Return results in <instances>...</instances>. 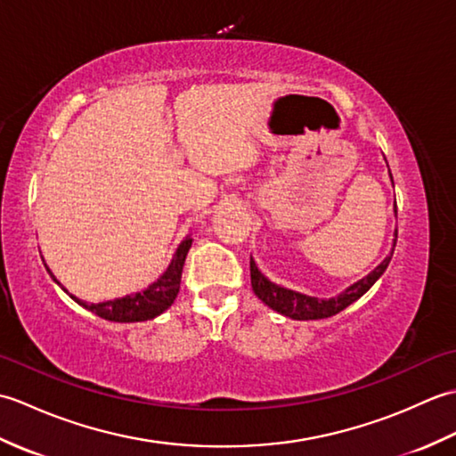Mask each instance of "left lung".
<instances>
[{
	"mask_svg": "<svg viewBox=\"0 0 456 456\" xmlns=\"http://www.w3.org/2000/svg\"><path fill=\"white\" fill-rule=\"evenodd\" d=\"M390 178H392V174H390ZM394 247H395V243H394ZM392 255H394V250L384 258V263L380 266H376L370 274L361 280V282H356L351 288H346L341 296L331 297V299L309 297V296H304L299 292H294V289H288V288L270 282V280L258 270L253 256H250V284H253V289L258 296V299H263L268 307H273L278 314L292 317V319H299V322H304V319H325V317H331L338 312H343L345 307L356 302L361 296H364L368 289L372 288L376 280L384 274V270L388 268Z\"/></svg>",
	"mask_w": 456,
	"mask_h": 456,
	"instance_id": "8db88e82",
	"label": "left lung"
}]
</instances>
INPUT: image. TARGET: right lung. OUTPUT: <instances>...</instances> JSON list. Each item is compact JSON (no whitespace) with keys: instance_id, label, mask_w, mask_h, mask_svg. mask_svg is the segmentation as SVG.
Returning a JSON list of instances; mask_svg holds the SVG:
<instances>
[{"instance_id":"right-lung-1","label":"right lung","mask_w":456,"mask_h":456,"mask_svg":"<svg viewBox=\"0 0 456 456\" xmlns=\"http://www.w3.org/2000/svg\"><path fill=\"white\" fill-rule=\"evenodd\" d=\"M190 247H191V239L186 237L180 243L176 255H174L170 266L167 268V273H164L152 286L144 289V292L110 299V302H102V304H86L72 294L70 297L74 302H78L82 307L90 309L92 314L100 315L102 319H108V322H118V323L147 322V319L160 315L164 309H168L174 299H176L178 289H180V280H182V268H183V263H186V255ZM48 273H51V270H48ZM51 276L54 278L53 273ZM54 282L61 284L56 278Z\"/></svg>"}]
</instances>
